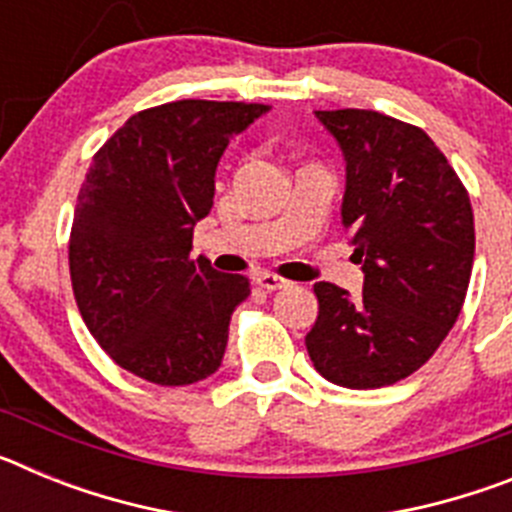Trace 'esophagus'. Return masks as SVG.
I'll return each mask as SVG.
<instances>
[{"mask_svg": "<svg viewBox=\"0 0 512 512\" xmlns=\"http://www.w3.org/2000/svg\"><path fill=\"white\" fill-rule=\"evenodd\" d=\"M253 282L259 284L261 289H266V292H277V289L289 287L287 279L277 277V274H269V271H261V274H256V277H253Z\"/></svg>", "mask_w": 512, "mask_h": 512, "instance_id": "1", "label": "esophagus"}]
</instances>
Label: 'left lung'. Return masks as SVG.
Segmentation results:
<instances>
[{
	"mask_svg": "<svg viewBox=\"0 0 512 512\" xmlns=\"http://www.w3.org/2000/svg\"><path fill=\"white\" fill-rule=\"evenodd\" d=\"M346 158L341 223L364 289L315 284L312 364L348 390L418 372L459 318L474 264V212L446 156L415 125L374 110L315 112Z\"/></svg>",
	"mask_w": 512,
	"mask_h": 512,
	"instance_id": "obj_1",
	"label": "left lung"
}]
</instances>
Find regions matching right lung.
<instances>
[{
	"instance_id": "obj_1",
	"label": "right lung",
	"mask_w": 512,
	"mask_h": 512,
	"mask_svg": "<svg viewBox=\"0 0 512 512\" xmlns=\"http://www.w3.org/2000/svg\"><path fill=\"white\" fill-rule=\"evenodd\" d=\"M269 110L179 99L133 115L94 153L71 225V287L89 333L135 377L182 387L223 364L251 287L192 259V233L230 138Z\"/></svg>"
}]
</instances>
